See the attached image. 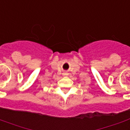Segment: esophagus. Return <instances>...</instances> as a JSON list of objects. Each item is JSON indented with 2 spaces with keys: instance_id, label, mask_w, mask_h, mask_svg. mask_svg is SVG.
<instances>
[{
  "instance_id": "1",
  "label": "esophagus",
  "mask_w": 130,
  "mask_h": 130,
  "mask_svg": "<svg viewBox=\"0 0 130 130\" xmlns=\"http://www.w3.org/2000/svg\"><path fill=\"white\" fill-rule=\"evenodd\" d=\"M66 73H64V75H66Z\"/></svg>"
}]
</instances>
